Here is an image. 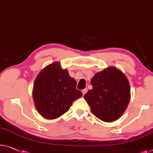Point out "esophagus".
Returning a JSON list of instances; mask_svg holds the SVG:
<instances>
[{"label":"esophagus","mask_w":153,"mask_h":153,"mask_svg":"<svg viewBox=\"0 0 153 153\" xmlns=\"http://www.w3.org/2000/svg\"><path fill=\"white\" fill-rule=\"evenodd\" d=\"M82 92L83 95H84L86 92H87V89H86V88H84V89H83L82 91Z\"/></svg>","instance_id":"34e87169"}]
</instances>
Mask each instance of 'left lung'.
I'll return each instance as SVG.
<instances>
[{
  "instance_id": "1",
  "label": "left lung",
  "mask_w": 153,
  "mask_h": 153,
  "mask_svg": "<svg viewBox=\"0 0 153 153\" xmlns=\"http://www.w3.org/2000/svg\"><path fill=\"white\" fill-rule=\"evenodd\" d=\"M93 88L84 95L91 112L106 122L117 120L127 108L131 97L128 79L117 68L97 73L91 81Z\"/></svg>"
}]
</instances>
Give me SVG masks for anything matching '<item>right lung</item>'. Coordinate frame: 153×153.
<instances>
[{
    "label": "right lung",
    "instance_id": "obj_1",
    "mask_svg": "<svg viewBox=\"0 0 153 153\" xmlns=\"http://www.w3.org/2000/svg\"><path fill=\"white\" fill-rule=\"evenodd\" d=\"M76 81L56 62L44 68L33 84V97L36 108L46 119H56L69 111L73 102L82 96L76 89Z\"/></svg>",
    "mask_w": 153,
    "mask_h": 153
}]
</instances>
